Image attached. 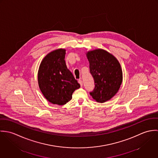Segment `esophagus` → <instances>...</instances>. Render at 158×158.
Instances as JSON below:
<instances>
[{"instance_id":"obj_1","label":"esophagus","mask_w":158,"mask_h":158,"mask_svg":"<svg viewBox=\"0 0 158 158\" xmlns=\"http://www.w3.org/2000/svg\"><path fill=\"white\" fill-rule=\"evenodd\" d=\"M78 83H80V85L81 86H83V81H82L81 80H78Z\"/></svg>"}]
</instances>
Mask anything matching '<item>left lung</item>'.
Instances as JSON below:
<instances>
[{"instance_id":"8db88e82","label":"left lung","mask_w":158,"mask_h":158,"mask_svg":"<svg viewBox=\"0 0 158 158\" xmlns=\"http://www.w3.org/2000/svg\"><path fill=\"white\" fill-rule=\"evenodd\" d=\"M95 88L90 95L97 102L104 103L113 97L122 83V70L118 60L107 51L95 49L86 54Z\"/></svg>"}]
</instances>
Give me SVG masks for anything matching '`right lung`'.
Returning a JSON list of instances; mask_svg holds the SVG:
<instances>
[{"label":"right lung","mask_w":158,"mask_h":158,"mask_svg":"<svg viewBox=\"0 0 158 158\" xmlns=\"http://www.w3.org/2000/svg\"><path fill=\"white\" fill-rule=\"evenodd\" d=\"M66 50L59 48L48 53L40 66L38 80L45 98L53 104L65 105L80 85L68 69L65 62Z\"/></svg>","instance_id":"add662e5"}]
</instances>
